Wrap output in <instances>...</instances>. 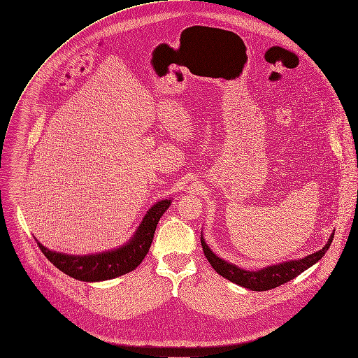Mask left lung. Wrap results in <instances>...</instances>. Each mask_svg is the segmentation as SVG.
Wrapping results in <instances>:
<instances>
[{
  "mask_svg": "<svg viewBox=\"0 0 358 358\" xmlns=\"http://www.w3.org/2000/svg\"><path fill=\"white\" fill-rule=\"evenodd\" d=\"M333 236H334V233H331V236L329 237L326 246L313 255H309L301 260L281 263V264L266 267V268H262L257 271H249V270L239 268L234 264H230V263L222 260L220 257L215 256L212 253V250L208 248V245L205 243L202 236H201V245H202L205 257L208 259L209 264L217 274H220L222 277L227 278L229 281H231L237 285L249 288L252 291H268V289H273L275 287H280V285L294 280L301 273H303L306 268H309L310 266L317 263L324 256L327 249L330 248Z\"/></svg>",
  "mask_w": 358,
  "mask_h": 358,
  "instance_id": "left-lung-1",
  "label": "left lung"
}]
</instances>
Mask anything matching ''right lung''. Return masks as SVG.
<instances>
[{"instance_id": "right-lung-1", "label": "right lung", "mask_w": 358, "mask_h": 358, "mask_svg": "<svg viewBox=\"0 0 358 358\" xmlns=\"http://www.w3.org/2000/svg\"><path fill=\"white\" fill-rule=\"evenodd\" d=\"M170 199H163L152 206L132 239L122 248L92 256H69L50 252L38 242L46 259L64 274L80 281H105L135 270L149 253L153 236L162 215L170 206Z\"/></svg>"}]
</instances>
